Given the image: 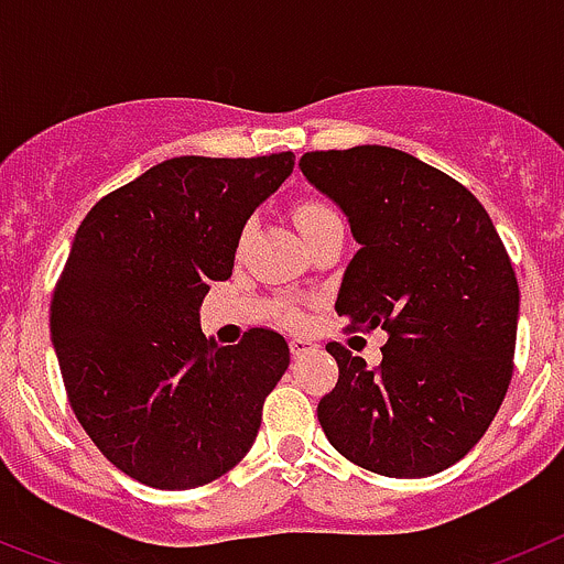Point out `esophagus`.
Returning a JSON list of instances; mask_svg holds the SVG:
<instances>
[{
	"label": "esophagus",
	"instance_id": "esophagus-1",
	"mask_svg": "<svg viewBox=\"0 0 564 564\" xmlns=\"http://www.w3.org/2000/svg\"><path fill=\"white\" fill-rule=\"evenodd\" d=\"M313 350H316V344L307 341V338H291V356L293 358H302Z\"/></svg>",
	"mask_w": 564,
	"mask_h": 564
}]
</instances>
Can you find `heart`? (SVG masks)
Returning a JSON list of instances; mask_svg holds the SVG:
<instances>
[{"label": "heart", "instance_id": "obj_1", "mask_svg": "<svg viewBox=\"0 0 564 564\" xmlns=\"http://www.w3.org/2000/svg\"><path fill=\"white\" fill-rule=\"evenodd\" d=\"M293 217H296L299 231L305 234V237H307V234L318 231V228H322V226H327V223L341 220L336 208L327 206V203H322V200H302V203H296V208H293ZM288 318H291V322H299V313L288 311Z\"/></svg>", "mask_w": 564, "mask_h": 564}]
</instances>
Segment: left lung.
I'll return each instance as SVG.
<instances>
[{
	"label": "left lung",
	"instance_id": "left-lung-1",
	"mask_svg": "<svg viewBox=\"0 0 564 564\" xmlns=\"http://www.w3.org/2000/svg\"><path fill=\"white\" fill-rule=\"evenodd\" d=\"M299 169L350 220L358 253L336 313L381 327L367 367L338 341L318 423L333 449L383 477H430L468 455L514 372L520 285L495 223L441 169L390 147L302 154Z\"/></svg>",
	"mask_w": 564,
	"mask_h": 564
}]
</instances>
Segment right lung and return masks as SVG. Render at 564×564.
I'll use <instances>...</instances> for the list:
<instances>
[{
    "mask_svg": "<svg viewBox=\"0 0 564 564\" xmlns=\"http://www.w3.org/2000/svg\"><path fill=\"white\" fill-rule=\"evenodd\" d=\"M293 172V152L172 158L89 208L50 302L64 390L93 443L143 486L186 491L237 466L291 364L251 327L217 347L200 330L239 234Z\"/></svg>",
    "mask_w": 564,
    "mask_h": 564,
    "instance_id": "add662e5",
    "label": "right lung"
}]
</instances>
